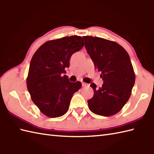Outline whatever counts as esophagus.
Listing matches in <instances>:
<instances>
[{
    "label": "esophagus",
    "mask_w": 154,
    "mask_h": 154,
    "mask_svg": "<svg viewBox=\"0 0 154 154\" xmlns=\"http://www.w3.org/2000/svg\"><path fill=\"white\" fill-rule=\"evenodd\" d=\"M82 86H83V87H88V86H89V84H87V83H86L83 82V83H82Z\"/></svg>",
    "instance_id": "34e87169"
}]
</instances>
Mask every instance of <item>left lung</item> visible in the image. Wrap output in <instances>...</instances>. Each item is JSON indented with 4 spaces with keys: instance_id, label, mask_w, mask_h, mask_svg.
Listing matches in <instances>:
<instances>
[{
    "instance_id": "1",
    "label": "left lung",
    "mask_w": 154,
    "mask_h": 154,
    "mask_svg": "<svg viewBox=\"0 0 154 154\" xmlns=\"http://www.w3.org/2000/svg\"><path fill=\"white\" fill-rule=\"evenodd\" d=\"M87 53L94 67L101 73V87L91 85L94 91L88 100L91 112L103 116L114 115L122 109L131 95L135 73L128 54L115 42L99 37L83 36Z\"/></svg>"
}]
</instances>
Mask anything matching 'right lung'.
<instances>
[{"label":"right lung","mask_w":154,"mask_h":154,"mask_svg":"<svg viewBox=\"0 0 154 154\" xmlns=\"http://www.w3.org/2000/svg\"><path fill=\"white\" fill-rule=\"evenodd\" d=\"M84 45L78 35L63 37L45 42L32 57L26 84L34 103L41 112L50 118L64 115L67 112L73 94L81 83L70 82L63 75L69 67V60Z\"/></svg>","instance_id":"obj_1"}]
</instances>
